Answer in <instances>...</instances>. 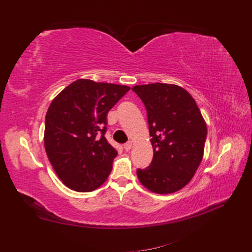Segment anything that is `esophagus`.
<instances>
[{"label": "esophagus", "mask_w": 252, "mask_h": 252, "mask_svg": "<svg viewBox=\"0 0 252 252\" xmlns=\"http://www.w3.org/2000/svg\"><path fill=\"white\" fill-rule=\"evenodd\" d=\"M131 147H132V142H131V141H129V142H127L126 144H124V149H125L126 151L130 150Z\"/></svg>", "instance_id": "obj_1"}]
</instances>
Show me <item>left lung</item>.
I'll return each instance as SVG.
<instances>
[{"mask_svg": "<svg viewBox=\"0 0 252 252\" xmlns=\"http://www.w3.org/2000/svg\"><path fill=\"white\" fill-rule=\"evenodd\" d=\"M132 90L147 110L154 158L138 169L139 181L149 191L168 194L191 181L202 162L207 126L187 90L174 84L136 85Z\"/></svg>", "mask_w": 252, "mask_h": 252, "instance_id": "1", "label": "left lung"}]
</instances>
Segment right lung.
<instances>
[{
  "label": "right lung",
  "instance_id": "add662e5",
  "mask_svg": "<svg viewBox=\"0 0 252 252\" xmlns=\"http://www.w3.org/2000/svg\"><path fill=\"white\" fill-rule=\"evenodd\" d=\"M129 89L80 79L52 100L44 146L53 170L69 189L89 192L108 179L118 152L104 136L107 114Z\"/></svg>",
  "mask_w": 252,
  "mask_h": 252
}]
</instances>
